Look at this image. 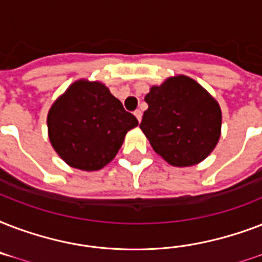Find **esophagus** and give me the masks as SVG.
<instances>
[{"label":"esophagus","mask_w":262,"mask_h":262,"mask_svg":"<svg viewBox=\"0 0 262 262\" xmlns=\"http://www.w3.org/2000/svg\"><path fill=\"white\" fill-rule=\"evenodd\" d=\"M135 115H136V118L139 119V122L141 121V117H143V111L140 110V108H137V110L135 111Z\"/></svg>","instance_id":"esophagus-1"}]
</instances>
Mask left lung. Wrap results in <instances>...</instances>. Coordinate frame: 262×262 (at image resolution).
<instances>
[{
	"mask_svg": "<svg viewBox=\"0 0 262 262\" xmlns=\"http://www.w3.org/2000/svg\"><path fill=\"white\" fill-rule=\"evenodd\" d=\"M140 123L152 148L177 167L207 158L220 137L222 113L215 99L186 76L170 77L145 96Z\"/></svg>",
	"mask_w": 262,
	"mask_h": 262,
	"instance_id": "8db88e82",
	"label": "left lung"
}]
</instances>
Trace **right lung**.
<instances>
[{"label":"right lung","mask_w":262,"mask_h":262,"mask_svg":"<svg viewBox=\"0 0 262 262\" xmlns=\"http://www.w3.org/2000/svg\"><path fill=\"white\" fill-rule=\"evenodd\" d=\"M139 125L102 83L80 80L47 115L51 145L69 166L95 171L114 159L125 135Z\"/></svg>","instance_id":"right-lung-1"}]
</instances>
